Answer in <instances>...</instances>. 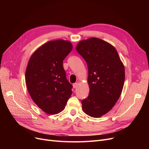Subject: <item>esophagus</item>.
<instances>
[{
	"label": "esophagus",
	"instance_id": "34e87169",
	"mask_svg": "<svg viewBox=\"0 0 149 149\" xmlns=\"http://www.w3.org/2000/svg\"><path fill=\"white\" fill-rule=\"evenodd\" d=\"M78 84H78V83H74V84H73V88H76L77 87Z\"/></svg>",
	"mask_w": 149,
	"mask_h": 149
}]
</instances>
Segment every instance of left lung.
Returning <instances> with one entry per match:
<instances>
[{
    "instance_id": "obj_1",
    "label": "left lung",
    "mask_w": 149,
    "mask_h": 149,
    "mask_svg": "<svg viewBox=\"0 0 149 149\" xmlns=\"http://www.w3.org/2000/svg\"><path fill=\"white\" fill-rule=\"evenodd\" d=\"M76 49L88 68L89 93L81 101L83 111L91 117L99 118L111 110L121 94L124 66L115 47L100 38L81 40Z\"/></svg>"
}]
</instances>
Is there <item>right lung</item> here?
Segmentation results:
<instances>
[{
	"label": "right lung",
	"mask_w": 149,
	"mask_h": 149,
	"mask_svg": "<svg viewBox=\"0 0 149 149\" xmlns=\"http://www.w3.org/2000/svg\"><path fill=\"white\" fill-rule=\"evenodd\" d=\"M72 48L68 40H50L37 49L28 63L26 88L35 104L47 114L63 111L71 96L72 86L66 79L63 61Z\"/></svg>",
	"instance_id": "1"
}]
</instances>
